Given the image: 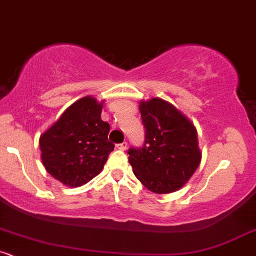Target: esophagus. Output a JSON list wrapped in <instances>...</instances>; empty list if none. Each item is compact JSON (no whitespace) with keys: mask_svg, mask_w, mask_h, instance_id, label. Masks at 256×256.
<instances>
[{"mask_svg":"<svg viewBox=\"0 0 256 256\" xmlns=\"http://www.w3.org/2000/svg\"><path fill=\"white\" fill-rule=\"evenodd\" d=\"M128 148V142H123L120 144H117V149L120 150H126Z\"/></svg>","mask_w":256,"mask_h":256,"instance_id":"34e87169","label":"esophagus"}]
</instances>
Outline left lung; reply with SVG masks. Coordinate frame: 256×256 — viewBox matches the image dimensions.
Segmentation results:
<instances>
[{"label":"left lung","mask_w":256,"mask_h":256,"mask_svg":"<svg viewBox=\"0 0 256 256\" xmlns=\"http://www.w3.org/2000/svg\"><path fill=\"white\" fill-rule=\"evenodd\" d=\"M145 142L128 150L129 164L145 188L156 194L180 190L202 161L198 132L186 114L160 98L139 102Z\"/></svg>","instance_id":"left-lung-1"}]
</instances>
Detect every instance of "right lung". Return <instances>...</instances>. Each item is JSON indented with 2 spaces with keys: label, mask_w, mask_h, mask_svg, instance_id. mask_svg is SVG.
<instances>
[{
  "label": "right lung",
  "mask_w": 256,
  "mask_h": 256,
  "mask_svg": "<svg viewBox=\"0 0 256 256\" xmlns=\"http://www.w3.org/2000/svg\"><path fill=\"white\" fill-rule=\"evenodd\" d=\"M104 102L92 95L79 98L40 136L42 164L64 186L76 188L92 180L114 150L107 139L110 124L101 120Z\"/></svg>",
  "instance_id": "1"
}]
</instances>
